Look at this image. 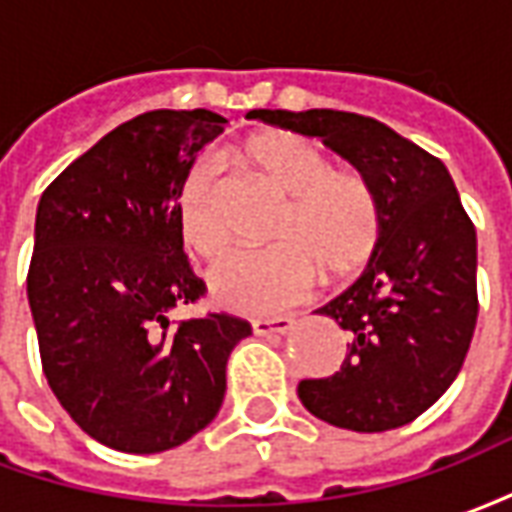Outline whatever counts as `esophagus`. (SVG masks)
Returning <instances> with one entry per match:
<instances>
[{
	"label": "esophagus",
	"mask_w": 512,
	"mask_h": 512,
	"mask_svg": "<svg viewBox=\"0 0 512 512\" xmlns=\"http://www.w3.org/2000/svg\"><path fill=\"white\" fill-rule=\"evenodd\" d=\"M293 329V318H255L252 332L255 334H288Z\"/></svg>",
	"instance_id": "1"
}]
</instances>
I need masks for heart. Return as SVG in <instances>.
Segmentation results:
<instances>
[{
    "label": "heart",
    "mask_w": 512,
    "mask_h": 512,
    "mask_svg": "<svg viewBox=\"0 0 512 512\" xmlns=\"http://www.w3.org/2000/svg\"><path fill=\"white\" fill-rule=\"evenodd\" d=\"M246 167L288 200L268 252H235L211 271V293L235 312H277L307 299L318 268L329 277L356 274L381 241V205L356 172L332 169L321 147L290 131H266L238 147ZM216 167L200 161L178 194L180 241L191 255L216 260L230 230L216 205Z\"/></svg>",
    "instance_id": "obj_1"
}]
</instances>
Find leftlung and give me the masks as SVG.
<instances>
[{
  "label": "left lung",
  "mask_w": 512,
  "mask_h": 512,
  "mask_svg": "<svg viewBox=\"0 0 512 512\" xmlns=\"http://www.w3.org/2000/svg\"><path fill=\"white\" fill-rule=\"evenodd\" d=\"M249 117L318 136L351 161L381 205V241L362 277L318 315L351 332L340 373L301 381L304 408L329 425L381 433L439 400L477 323V233L439 158L373 117L334 109H255Z\"/></svg>",
  "instance_id": "obj_1"
}]
</instances>
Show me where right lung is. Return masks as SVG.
Masks as SVG:
<instances>
[{
	"label": "right lung",
	"mask_w": 512,
	"mask_h": 512,
	"mask_svg": "<svg viewBox=\"0 0 512 512\" xmlns=\"http://www.w3.org/2000/svg\"><path fill=\"white\" fill-rule=\"evenodd\" d=\"M208 109L128 120L43 191L27 296L43 373L73 422L134 455L189 441L219 414L227 356L252 326L169 312L205 293L178 230V194L224 131Z\"/></svg>",
	"instance_id": "add662e5"
}]
</instances>
